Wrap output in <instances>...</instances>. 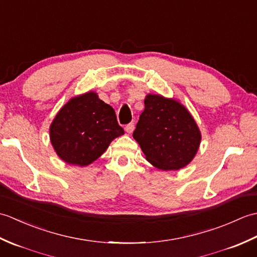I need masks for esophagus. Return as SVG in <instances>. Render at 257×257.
I'll return each instance as SVG.
<instances>
[{"label":"esophagus","mask_w":257,"mask_h":257,"mask_svg":"<svg viewBox=\"0 0 257 257\" xmlns=\"http://www.w3.org/2000/svg\"><path fill=\"white\" fill-rule=\"evenodd\" d=\"M124 129L128 134H132L134 132V129H135V122H129L128 124H125Z\"/></svg>","instance_id":"34e87169"}]
</instances>
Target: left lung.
<instances>
[{"mask_svg": "<svg viewBox=\"0 0 257 257\" xmlns=\"http://www.w3.org/2000/svg\"><path fill=\"white\" fill-rule=\"evenodd\" d=\"M146 159L161 170H178L193 159L201 135L181 103L159 95H148L145 110L133 134Z\"/></svg>", "mask_w": 257, "mask_h": 257, "instance_id": "left-lung-1", "label": "left lung"}]
</instances>
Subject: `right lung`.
<instances>
[{"label":"right lung","instance_id":"right-lung-1","mask_svg":"<svg viewBox=\"0 0 257 257\" xmlns=\"http://www.w3.org/2000/svg\"><path fill=\"white\" fill-rule=\"evenodd\" d=\"M121 135L112 107L91 91L70 99L51 124V141L59 158L80 167L98 159Z\"/></svg>","mask_w":257,"mask_h":257}]
</instances>
